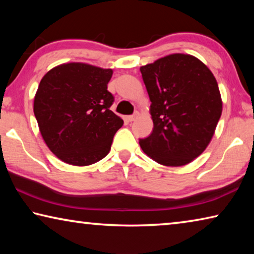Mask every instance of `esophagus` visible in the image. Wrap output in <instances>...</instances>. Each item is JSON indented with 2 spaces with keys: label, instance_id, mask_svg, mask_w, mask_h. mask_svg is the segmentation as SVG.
<instances>
[{
  "label": "esophagus",
  "instance_id": "1",
  "mask_svg": "<svg viewBox=\"0 0 254 254\" xmlns=\"http://www.w3.org/2000/svg\"><path fill=\"white\" fill-rule=\"evenodd\" d=\"M137 117H139V112H135V113L133 114V115H130V117H127V121L128 122L135 121V120L137 119Z\"/></svg>",
  "mask_w": 254,
  "mask_h": 254
}]
</instances>
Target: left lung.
Masks as SVG:
<instances>
[{"label": "left lung", "instance_id": "obj_1", "mask_svg": "<svg viewBox=\"0 0 254 254\" xmlns=\"http://www.w3.org/2000/svg\"><path fill=\"white\" fill-rule=\"evenodd\" d=\"M140 71L153 121L151 134L140 139L141 149L160 165H187L207 148L222 114L213 72L187 54L168 55Z\"/></svg>", "mask_w": 254, "mask_h": 254}]
</instances>
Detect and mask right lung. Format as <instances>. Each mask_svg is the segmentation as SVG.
Instances as JSON below:
<instances>
[{"label":"right lung","instance_id":"obj_1","mask_svg":"<svg viewBox=\"0 0 254 254\" xmlns=\"http://www.w3.org/2000/svg\"><path fill=\"white\" fill-rule=\"evenodd\" d=\"M112 69L84 63L54 67L42 77L33 102L42 139L56 157L89 166L110 152L123 120L110 110Z\"/></svg>","mask_w":254,"mask_h":254}]
</instances>
